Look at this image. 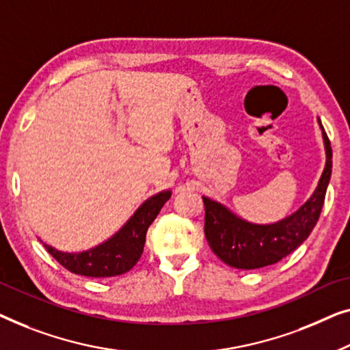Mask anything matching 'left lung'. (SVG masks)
Returning <instances> with one entry per match:
<instances>
[{
  "instance_id": "left-lung-1",
  "label": "left lung",
  "mask_w": 350,
  "mask_h": 350,
  "mask_svg": "<svg viewBox=\"0 0 350 350\" xmlns=\"http://www.w3.org/2000/svg\"><path fill=\"white\" fill-rule=\"evenodd\" d=\"M325 147V168L319 184L306 203L287 217L274 224L249 222L225 204L203 196L204 234L213 252L228 267L238 269H257L274 265L301 245L316 226L321 215L325 193L332 176V146L321 119Z\"/></svg>"
}]
</instances>
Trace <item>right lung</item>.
I'll return each mask as SVG.
<instances>
[{
    "label": "right lung",
    "instance_id": "add662e5",
    "mask_svg": "<svg viewBox=\"0 0 350 350\" xmlns=\"http://www.w3.org/2000/svg\"><path fill=\"white\" fill-rule=\"evenodd\" d=\"M171 198V190H161L147 198L122 228L95 247L82 252H65L39 239L47 252L68 271L87 278H112L135 267L144 250L146 233L150 224Z\"/></svg>",
    "mask_w": 350,
    "mask_h": 350
}]
</instances>
